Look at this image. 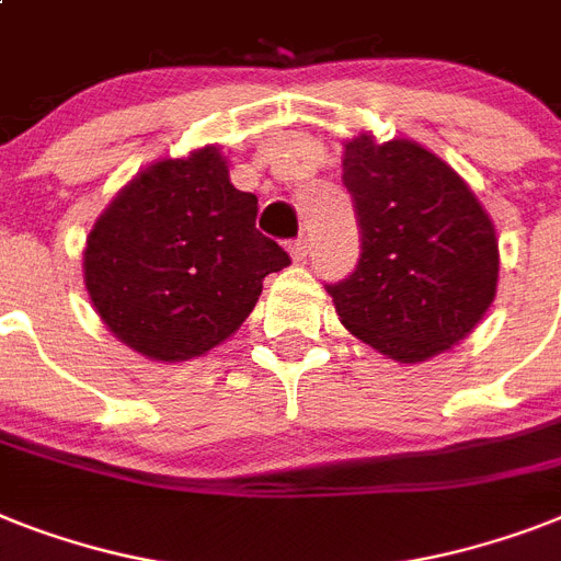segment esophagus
<instances>
[{"instance_id":"1","label":"esophagus","mask_w":561,"mask_h":561,"mask_svg":"<svg viewBox=\"0 0 561 561\" xmlns=\"http://www.w3.org/2000/svg\"><path fill=\"white\" fill-rule=\"evenodd\" d=\"M288 250H290V256H294V262H302V259H308V253H311V239L299 236V239L290 241Z\"/></svg>"}]
</instances>
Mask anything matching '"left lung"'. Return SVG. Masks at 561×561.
<instances>
[{"mask_svg":"<svg viewBox=\"0 0 561 561\" xmlns=\"http://www.w3.org/2000/svg\"><path fill=\"white\" fill-rule=\"evenodd\" d=\"M359 259L325 285L343 325L386 357L421 363L484 317L499 282L495 227L472 190L412 140L345 144Z\"/></svg>","mask_w":561,"mask_h":561,"instance_id":"1","label":"left lung"}]
</instances>
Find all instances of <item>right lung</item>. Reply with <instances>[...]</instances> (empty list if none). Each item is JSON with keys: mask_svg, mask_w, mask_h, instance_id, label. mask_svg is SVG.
Here are the masks:
<instances>
[{"mask_svg": "<svg viewBox=\"0 0 561 561\" xmlns=\"http://www.w3.org/2000/svg\"><path fill=\"white\" fill-rule=\"evenodd\" d=\"M259 198L207 147L140 172L98 218L85 288L112 331L154 359H190L233 334L262 279L290 265L256 230Z\"/></svg>", "mask_w": 561, "mask_h": 561, "instance_id": "obj_1", "label": "right lung"}]
</instances>
